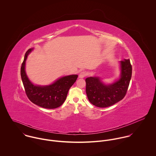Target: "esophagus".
Returning <instances> with one entry per match:
<instances>
[{
	"mask_svg": "<svg viewBox=\"0 0 156 156\" xmlns=\"http://www.w3.org/2000/svg\"><path fill=\"white\" fill-rule=\"evenodd\" d=\"M87 75V72H85V71H82V72L80 73V74H79V78H83V77H86Z\"/></svg>",
	"mask_w": 156,
	"mask_h": 156,
	"instance_id": "obj_1",
	"label": "esophagus"
}]
</instances>
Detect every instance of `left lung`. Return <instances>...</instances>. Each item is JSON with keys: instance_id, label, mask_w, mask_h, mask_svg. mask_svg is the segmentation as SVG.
Masks as SVG:
<instances>
[{"instance_id": "left-lung-1", "label": "left lung", "mask_w": 156, "mask_h": 156, "mask_svg": "<svg viewBox=\"0 0 156 156\" xmlns=\"http://www.w3.org/2000/svg\"><path fill=\"white\" fill-rule=\"evenodd\" d=\"M120 78L112 84L105 85L98 77H90L85 79L86 93L91 104L98 107L105 108L124 98L132 75L129 59L120 61Z\"/></svg>"}]
</instances>
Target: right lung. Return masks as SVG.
<instances>
[{"label":"right lung","mask_w":156,"mask_h":156,"mask_svg":"<svg viewBox=\"0 0 156 156\" xmlns=\"http://www.w3.org/2000/svg\"><path fill=\"white\" fill-rule=\"evenodd\" d=\"M33 50L30 48L25 53L20 69L25 93L31 102L41 107L47 109L58 108L65 102L69 88L76 81L78 76L62 77L48 86H37L33 84L28 78L25 70L27 56Z\"/></svg>","instance_id":"add662e5"}]
</instances>
